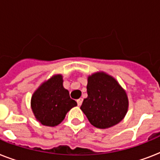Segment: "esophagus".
<instances>
[{
	"label": "esophagus",
	"instance_id": "1",
	"mask_svg": "<svg viewBox=\"0 0 160 160\" xmlns=\"http://www.w3.org/2000/svg\"><path fill=\"white\" fill-rule=\"evenodd\" d=\"M76 101H77V105H79V106H80V105H81V104H82V102H83V99H82V98H80V99H78Z\"/></svg>",
	"mask_w": 160,
	"mask_h": 160
}]
</instances>
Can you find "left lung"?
I'll return each instance as SVG.
<instances>
[{
    "label": "left lung",
    "instance_id": "1",
    "mask_svg": "<svg viewBox=\"0 0 160 160\" xmlns=\"http://www.w3.org/2000/svg\"><path fill=\"white\" fill-rule=\"evenodd\" d=\"M87 94L80 109L96 128L114 126L126 114L129 104L126 93L110 75L100 72L89 76Z\"/></svg>",
    "mask_w": 160,
    "mask_h": 160
}]
</instances>
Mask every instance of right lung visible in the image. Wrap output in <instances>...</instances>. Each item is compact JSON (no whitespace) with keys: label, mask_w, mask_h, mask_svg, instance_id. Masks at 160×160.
<instances>
[{"label":"right lung","mask_w":160,"mask_h":160,"mask_svg":"<svg viewBox=\"0 0 160 160\" xmlns=\"http://www.w3.org/2000/svg\"><path fill=\"white\" fill-rule=\"evenodd\" d=\"M77 105L63 87L62 76L54 75L43 83L31 97V108L39 122L46 126H55L65 119L71 108Z\"/></svg>","instance_id":"obj_1"}]
</instances>
